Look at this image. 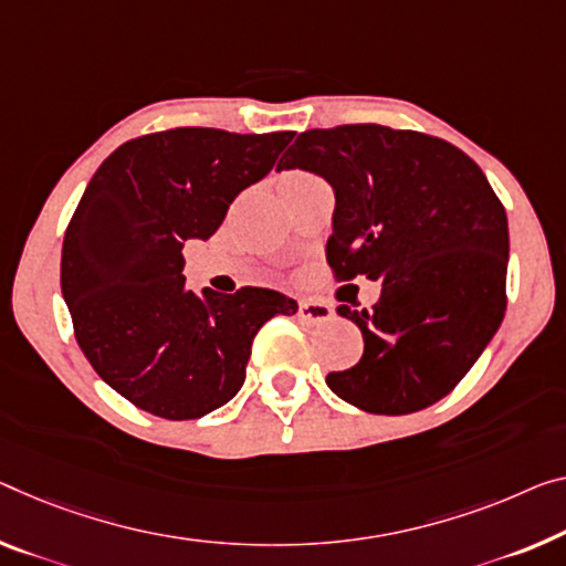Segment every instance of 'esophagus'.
Instances as JSON below:
<instances>
[{
  "instance_id": "obj_1",
  "label": "esophagus",
  "mask_w": 566,
  "mask_h": 566,
  "mask_svg": "<svg viewBox=\"0 0 566 566\" xmlns=\"http://www.w3.org/2000/svg\"><path fill=\"white\" fill-rule=\"evenodd\" d=\"M298 316L301 321H306V324H326V321H332L334 308L324 301L303 298L298 301Z\"/></svg>"
}]
</instances>
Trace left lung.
Wrapping results in <instances>:
<instances>
[{
	"label": "left lung",
	"mask_w": 566,
	"mask_h": 566,
	"mask_svg": "<svg viewBox=\"0 0 566 566\" xmlns=\"http://www.w3.org/2000/svg\"><path fill=\"white\" fill-rule=\"evenodd\" d=\"M334 187L326 263L338 283H381L371 311L338 306L364 336L326 385L374 415H410L450 395L506 311L509 222L481 167L446 138L379 124L311 128L277 171Z\"/></svg>",
	"instance_id": "1"
}]
</instances>
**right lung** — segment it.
<instances>
[{"label":"right lung","mask_w":566,"mask_h":566,"mask_svg":"<svg viewBox=\"0 0 566 566\" xmlns=\"http://www.w3.org/2000/svg\"><path fill=\"white\" fill-rule=\"evenodd\" d=\"M293 132L179 126L120 144L67 222L60 289L85 359L120 397L164 420H195L238 395L253 338L289 295L187 291V240H207L232 199L273 169Z\"/></svg>","instance_id":"1"}]
</instances>
